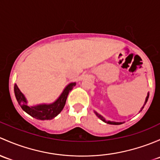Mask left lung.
Here are the masks:
<instances>
[{
    "instance_id": "1",
    "label": "left lung",
    "mask_w": 160,
    "mask_h": 160,
    "mask_svg": "<svg viewBox=\"0 0 160 160\" xmlns=\"http://www.w3.org/2000/svg\"><path fill=\"white\" fill-rule=\"evenodd\" d=\"M149 92H148V94H147V96H146V101H145V103H144V105H143V106L142 107V108H141V110H140V111H142V108H144V105L146 104V102H147V101H148V98H149ZM95 115H96V116H98V118H99L100 119L102 120V121H103V122H104L107 123V124H111V125H120V124H122V122H112V121H108V120H106V119H105V118H104V117H103L102 116H101V115H100V114H98V112H95Z\"/></svg>"
}]
</instances>
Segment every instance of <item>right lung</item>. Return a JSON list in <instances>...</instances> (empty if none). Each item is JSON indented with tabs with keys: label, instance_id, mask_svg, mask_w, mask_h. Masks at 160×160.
<instances>
[{
	"label": "right lung",
	"instance_id": "obj_1",
	"mask_svg": "<svg viewBox=\"0 0 160 160\" xmlns=\"http://www.w3.org/2000/svg\"><path fill=\"white\" fill-rule=\"evenodd\" d=\"M76 85L75 82L68 84L60 96L52 104H41L29 106L28 102L22 92L20 91L18 85H14V94L17 101L23 110L31 116L40 120H50L56 117L62 112L66 102L69 92Z\"/></svg>",
	"mask_w": 160,
	"mask_h": 160
}]
</instances>
